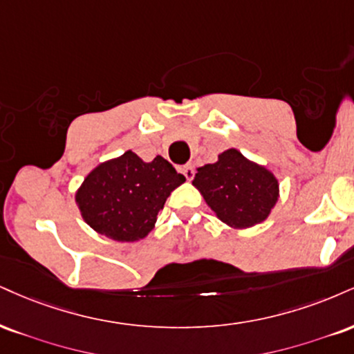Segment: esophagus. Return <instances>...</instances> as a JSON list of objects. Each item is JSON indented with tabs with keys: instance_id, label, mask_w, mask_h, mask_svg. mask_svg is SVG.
Segmentation results:
<instances>
[{
	"instance_id": "esophagus-1",
	"label": "esophagus",
	"mask_w": 354,
	"mask_h": 354,
	"mask_svg": "<svg viewBox=\"0 0 354 354\" xmlns=\"http://www.w3.org/2000/svg\"><path fill=\"white\" fill-rule=\"evenodd\" d=\"M180 169H181V173L185 174L186 180H188V181L193 180V178H194V168H193V166H191V165H185V166H181Z\"/></svg>"
}]
</instances>
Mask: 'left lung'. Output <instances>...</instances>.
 I'll list each match as a JSON object with an SVG mask.
<instances>
[{"instance_id": "left-lung-1", "label": "left lung", "mask_w": 354, "mask_h": 354, "mask_svg": "<svg viewBox=\"0 0 354 354\" xmlns=\"http://www.w3.org/2000/svg\"><path fill=\"white\" fill-rule=\"evenodd\" d=\"M193 186L216 218L232 229H250L263 223L280 196L275 174L245 158L237 148L219 153L216 163L196 168Z\"/></svg>"}]
</instances>
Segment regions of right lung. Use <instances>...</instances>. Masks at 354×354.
Returning a JSON list of instances; mask_svg holds the SVG:
<instances>
[{
	"label": "right lung",
	"mask_w": 354,
	"mask_h": 354,
	"mask_svg": "<svg viewBox=\"0 0 354 354\" xmlns=\"http://www.w3.org/2000/svg\"><path fill=\"white\" fill-rule=\"evenodd\" d=\"M185 181L163 156L145 161L127 150L84 178L75 204L95 232L117 242H136L150 234L166 198Z\"/></svg>",
	"instance_id": "right-lung-1"
}]
</instances>
